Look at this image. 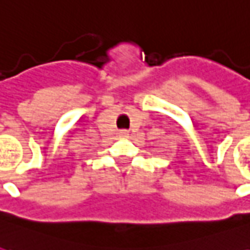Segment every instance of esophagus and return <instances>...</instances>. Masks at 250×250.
<instances>
[{
  "mask_svg": "<svg viewBox=\"0 0 250 250\" xmlns=\"http://www.w3.org/2000/svg\"><path fill=\"white\" fill-rule=\"evenodd\" d=\"M119 135L122 136V138H127V136H128V131H127V130H122L119 132Z\"/></svg>",
  "mask_w": 250,
  "mask_h": 250,
  "instance_id": "1",
  "label": "esophagus"
}]
</instances>
